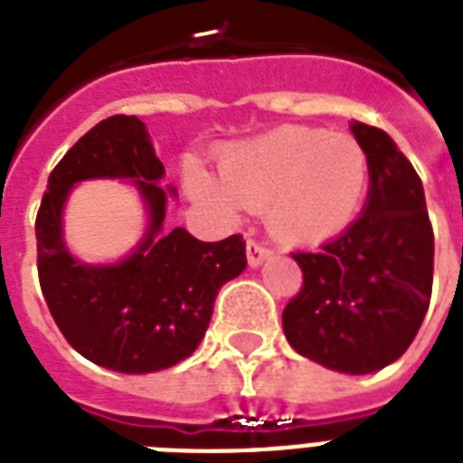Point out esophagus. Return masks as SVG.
Instances as JSON below:
<instances>
[{
  "instance_id": "34e87169",
  "label": "esophagus",
  "mask_w": 463,
  "mask_h": 463,
  "mask_svg": "<svg viewBox=\"0 0 463 463\" xmlns=\"http://www.w3.org/2000/svg\"><path fill=\"white\" fill-rule=\"evenodd\" d=\"M271 257V250L264 247L257 240H247V261H250V267H260L261 261L269 260Z\"/></svg>"
}]
</instances>
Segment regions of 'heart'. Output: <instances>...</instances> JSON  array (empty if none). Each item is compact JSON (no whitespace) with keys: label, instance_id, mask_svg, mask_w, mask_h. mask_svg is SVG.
Instances as JSON below:
<instances>
[{"label":"heart","instance_id":"obj_1","mask_svg":"<svg viewBox=\"0 0 463 463\" xmlns=\"http://www.w3.org/2000/svg\"><path fill=\"white\" fill-rule=\"evenodd\" d=\"M370 180L365 148L348 134L315 127H281L232 144L221 156V175L196 160L184 165V184L196 202L238 221L245 209L264 211L267 228L288 245L322 242L358 216Z\"/></svg>","mask_w":463,"mask_h":463}]
</instances>
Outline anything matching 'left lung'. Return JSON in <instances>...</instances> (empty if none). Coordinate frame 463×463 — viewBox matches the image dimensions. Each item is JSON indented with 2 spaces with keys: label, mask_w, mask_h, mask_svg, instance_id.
I'll use <instances>...</instances> for the list:
<instances>
[{
  "label": "left lung",
  "mask_w": 463,
  "mask_h": 463,
  "mask_svg": "<svg viewBox=\"0 0 463 463\" xmlns=\"http://www.w3.org/2000/svg\"><path fill=\"white\" fill-rule=\"evenodd\" d=\"M365 148V209L315 252H293L303 288L283 309L300 355L345 374L377 373L413 344L430 305L435 235L423 182L392 137L353 122Z\"/></svg>",
  "instance_id": "1"
}]
</instances>
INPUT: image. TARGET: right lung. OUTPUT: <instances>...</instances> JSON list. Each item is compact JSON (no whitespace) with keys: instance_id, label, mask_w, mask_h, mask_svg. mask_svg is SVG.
<instances>
[{"instance_id":"obj_1","label":"right lung","mask_w":463,"mask_h":463,"mask_svg":"<svg viewBox=\"0 0 463 463\" xmlns=\"http://www.w3.org/2000/svg\"><path fill=\"white\" fill-rule=\"evenodd\" d=\"M146 125L115 115L86 132L57 163L35 218L40 288L69 345L96 365L125 374L158 373L189 358L209 329L223 283L247 267L245 240L202 242L184 228L163 232L167 196L158 184ZM132 179L149 211V228L132 255L115 265H83L66 250L61 211L76 181Z\"/></svg>"}]
</instances>
